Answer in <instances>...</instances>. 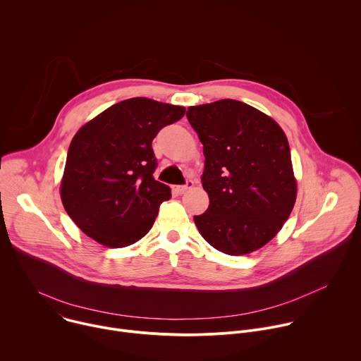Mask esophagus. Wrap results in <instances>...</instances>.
Instances as JSON below:
<instances>
[{
	"mask_svg": "<svg viewBox=\"0 0 361 361\" xmlns=\"http://www.w3.org/2000/svg\"><path fill=\"white\" fill-rule=\"evenodd\" d=\"M192 185H194V181H192V180H188L184 185H174V187H173V191L180 195V194H184V192H185L188 188H191Z\"/></svg>",
	"mask_w": 361,
	"mask_h": 361,
	"instance_id": "34e87169",
	"label": "esophagus"
}]
</instances>
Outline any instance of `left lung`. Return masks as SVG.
<instances>
[{"instance_id":"left-lung-1","label":"left lung","mask_w":361,"mask_h":361,"mask_svg":"<svg viewBox=\"0 0 361 361\" xmlns=\"http://www.w3.org/2000/svg\"><path fill=\"white\" fill-rule=\"evenodd\" d=\"M187 118L205 157L201 183L209 205L194 215L200 233L226 255L262 248L281 231L296 201L283 130L265 113L233 99L191 106Z\"/></svg>"}]
</instances>
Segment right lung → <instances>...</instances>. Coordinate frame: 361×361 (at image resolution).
<instances>
[{
	"instance_id": "obj_1",
	"label": "right lung",
	"mask_w": 361,
	"mask_h": 361,
	"mask_svg": "<svg viewBox=\"0 0 361 361\" xmlns=\"http://www.w3.org/2000/svg\"><path fill=\"white\" fill-rule=\"evenodd\" d=\"M185 113L183 106L132 97L118 102L72 139L61 184L72 221L94 241L129 247L153 226L169 185L156 181L152 142Z\"/></svg>"
}]
</instances>
